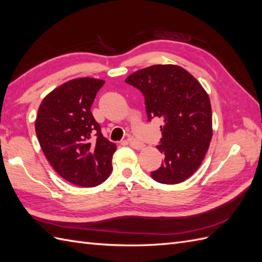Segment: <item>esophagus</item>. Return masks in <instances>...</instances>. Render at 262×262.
<instances>
[{"label":"esophagus","mask_w":262,"mask_h":262,"mask_svg":"<svg viewBox=\"0 0 262 262\" xmlns=\"http://www.w3.org/2000/svg\"><path fill=\"white\" fill-rule=\"evenodd\" d=\"M127 143H129L132 146V148L136 149V150H141V149H143V146H144V144L142 142L138 141V140L135 139V138L127 139Z\"/></svg>","instance_id":"esophagus-1"}]
</instances>
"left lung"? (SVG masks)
Masks as SVG:
<instances>
[{
  "label": "left lung",
  "mask_w": 262,
  "mask_h": 262,
  "mask_svg": "<svg viewBox=\"0 0 262 262\" xmlns=\"http://www.w3.org/2000/svg\"><path fill=\"white\" fill-rule=\"evenodd\" d=\"M127 84L144 97L148 120L161 118L162 138L157 145L164 155L153 180L177 184L192 176L205 158L212 138L211 104L205 89L188 71L158 64L132 73Z\"/></svg>",
  "instance_id": "8db88e82"
}]
</instances>
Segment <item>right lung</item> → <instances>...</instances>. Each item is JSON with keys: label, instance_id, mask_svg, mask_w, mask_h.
I'll use <instances>...</instances> for the list:
<instances>
[{"label": "right lung", "instance_id": "add662e5", "mask_svg": "<svg viewBox=\"0 0 262 262\" xmlns=\"http://www.w3.org/2000/svg\"><path fill=\"white\" fill-rule=\"evenodd\" d=\"M103 84L92 78L64 83L43 99L35 120L36 137L50 164L63 179L83 188L109 178L117 150L91 112Z\"/></svg>", "mask_w": 262, "mask_h": 262}]
</instances>
